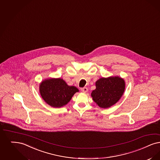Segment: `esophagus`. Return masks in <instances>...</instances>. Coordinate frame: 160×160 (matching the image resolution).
Wrapping results in <instances>:
<instances>
[{"instance_id": "1", "label": "esophagus", "mask_w": 160, "mask_h": 160, "mask_svg": "<svg viewBox=\"0 0 160 160\" xmlns=\"http://www.w3.org/2000/svg\"><path fill=\"white\" fill-rule=\"evenodd\" d=\"M81 90H82V92H83L86 93V92L88 91V88H86V87H84V88H81Z\"/></svg>"}]
</instances>
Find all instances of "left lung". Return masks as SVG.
I'll list each match as a JSON object with an SVG mask.
<instances>
[{"instance_id":"1","label":"left lung","mask_w":160,"mask_h":160,"mask_svg":"<svg viewBox=\"0 0 160 160\" xmlns=\"http://www.w3.org/2000/svg\"><path fill=\"white\" fill-rule=\"evenodd\" d=\"M125 89L124 80L119 77L101 78L96 82L92 92L93 100L101 108H106L117 102Z\"/></svg>"}]
</instances>
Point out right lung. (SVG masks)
<instances>
[{
  "instance_id": "right-lung-1",
  "label": "right lung",
  "mask_w": 160,
  "mask_h": 160,
  "mask_svg": "<svg viewBox=\"0 0 160 160\" xmlns=\"http://www.w3.org/2000/svg\"><path fill=\"white\" fill-rule=\"evenodd\" d=\"M77 88L69 86L61 78L45 80L40 85V93L46 102L52 107L59 108L68 102Z\"/></svg>"
}]
</instances>
